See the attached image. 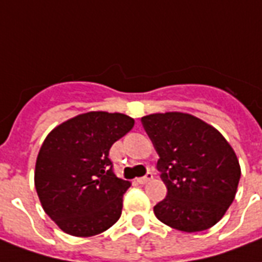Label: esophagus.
I'll return each mask as SVG.
<instances>
[{"instance_id":"34e87169","label":"esophagus","mask_w":262,"mask_h":262,"mask_svg":"<svg viewBox=\"0 0 262 262\" xmlns=\"http://www.w3.org/2000/svg\"><path fill=\"white\" fill-rule=\"evenodd\" d=\"M151 179H153V173H151V172H147V173H146L145 176H142V178L137 179V182L139 184H145V183H147V182H149V180H151Z\"/></svg>"}]
</instances>
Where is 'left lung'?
Masks as SVG:
<instances>
[{
  "instance_id": "left-lung-1",
  "label": "left lung",
  "mask_w": 262,
  "mask_h": 262,
  "mask_svg": "<svg viewBox=\"0 0 262 262\" xmlns=\"http://www.w3.org/2000/svg\"><path fill=\"white\" fill-rule=\"evenodd\" d=\"M141 121L167 186V196L154 206L156 217L184 232L214 226L232 204L241 179L234 149L217 129L187 113H154Z\"/></svg>"
}]
</instances>
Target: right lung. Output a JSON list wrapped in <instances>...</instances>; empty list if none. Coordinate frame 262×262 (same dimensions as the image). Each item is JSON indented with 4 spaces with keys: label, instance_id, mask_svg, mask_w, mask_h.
I'll return each mask as SVG.
<instances>
[{
    "label": "right lung",
    "instance_id": "right-lung-1",
    "mask_svg": "<svg viewBox=\"0 0 262 262\" xmlns=\"http://www.w3.org/2000/svg\"><path fill=\"white\" fill-rule=\"evenodd\" d=\"M134 127L123 113L87 112L62 123L40 146L35 188L42 208L64 232L101 234L120 219L131 186L113 172L109 150Z\"/></svg>",
    "mask_w": 262,
    "mask_h": 262
}]
</instances>
